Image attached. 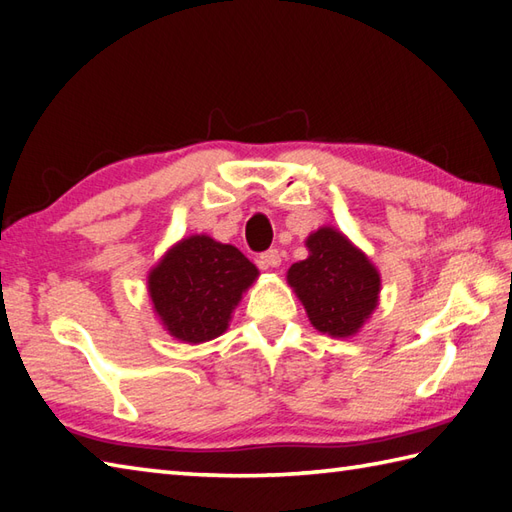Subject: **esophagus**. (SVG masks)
<instances>
[{"instance_id": "esophagus-1", "label": "esophagus", "mask_w": 512, "mask_h": 512, "mask_svg": "<svg viewBox=\"0 0 512 512\" xmlns=\"http://www.w3.org/2000/svg\"><path fill=\"white\" fill-rule=\"evenodd\" d=\"M259 262H262L264 268H279L281 266V250L270 248L266 253L259 255Z\"/></svg>"}]
</instances>
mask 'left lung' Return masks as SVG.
I'll list each match as a JSON object with an SVG mask.
<instances>
[{
  "label": "left lung",
  "instance_id": "obj_1",
  "mask_svg": "<svg viewBox=\"0 0 512 512\" xmlns=\"http://www.w3.org/2000/svg\"><path fill=\"white\" fill-rule=\"evenodd\" d=\"M306 246L310 255L288 268V284L301 299L310 323L334 339L356 334L378 306L376 266L332 226L310 233Z\"/></svg>",
  "mask_w": 512,
  "mask_h": 512
}]
</instances>
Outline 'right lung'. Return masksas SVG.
Listing matches in <instances>:
<instances>
[{
  "label": "right lung",
  "instance_id": "right-lung-1",
  "mask_svg": "<svg viewBox=\"0 0 512 512\" xmlns=\"http://www.w3.org/2000/svg\"><path fill=\"white\" fill-rule=\"evenodd\" d=\"M259 277L231 244L191 235L151 268L147 288L154 312L173 339L204 343L226 332L235 306Z\"/></svg>",
  "mask_w": 512,
  "mask_h": 512
}]
</instances>
